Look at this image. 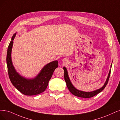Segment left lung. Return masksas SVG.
I'll return each instance as SVG.
<instances>
[{
  "mask_svg": "<svg viewBox=\"0 0 120 120\" xmlns=\"http://www.w3.org/2000/svg\"><path fill=\"white\" fill-rule=\"evenodd\" d=\"M112 64H111V68L112 67ZM63 69L64 70V79L66 82V85H67V86L69 91L75 96L79 97H82V98H90V97H92L93 96L96 95V94H99V93L101 92L104 89V88L105 87L106 85H107L108 82L109 81V79L110 76L111 71V69L110 70L108 75V77L107 78L106 82H105L104 85L102 87H101L100 88H99V89L96 90L94 91H90V92H86V91H83L78 90L73 85V84L71 82L70 79L69 77L67 69H66L65 67H64Z\"/></svg>",
  "mask_w": 120,
  "mask_h": 120,
  "instance_id": "left-lung-1",
  "label": "left lung"
}]
</instances>
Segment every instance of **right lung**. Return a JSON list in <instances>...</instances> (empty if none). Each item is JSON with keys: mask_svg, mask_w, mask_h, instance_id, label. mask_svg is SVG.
Listing matches in <instances>:
<instances>
[{"mask_svg": "<svg viewBox=\"0 0 120 120\" xmlns=\"http://www.w3.org/2000/svg\"><path fill=\"white\" fill-rule=\"evenodd\" d=\"M16 33L13 34L7 49L6 62L9 77L17 89L26 95H34L41 94L46 90L53 72L58 66V61L47 64L42 68L37 76L33 79L22 76L15 70L11 59V52L13 41Z\"/></svg>", "mask_w": 120, "mask_h": 120, "instance_id": "add662e5", "label": "right lung"}]
</instances>
